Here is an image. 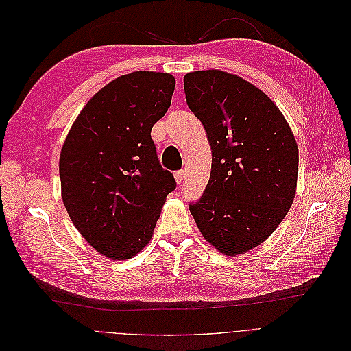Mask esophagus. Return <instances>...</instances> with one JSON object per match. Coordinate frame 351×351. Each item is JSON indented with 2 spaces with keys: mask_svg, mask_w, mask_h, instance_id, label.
I'll return each instance as SVG.
<instances>
[{
  "mask_svg": "<svg viewBox=\"0 0 351 351\" xmlns=\"http://www.w3.org/2000/svg\"><path fill=\"white\" fill-rule=\"evenodd\" d=\"M174 178H176L177 184H182L183 183V178H184V171H183V169H180V171H176L174 173Z\"/></svg>",
  "mask_w": 351,
  "mask_h": 351,
  "instance_id": "34e87169",
  "label": "esophagus"
}]
</instances>
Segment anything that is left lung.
I'll return each instance as SVG.
<instances>
[{
	"mask_svg": "<svg viewBox=\"0 0 351 351\" xmlns=\"http://www.w3.org/2000/svg\"><path fill=\"white\" fill-rule=\"evenodd\" d=\"M184 92L212 149L208 186L189 209L202 236L234 256L267 240L289 212L299 149L277 105L244 79L193 71L184 76Z\"/></svg>",
	"mask_w": 351,
	"mask_h": 351,
	"instance_id": "8db88e82",
	"label": "left lung"
}]
</instances>
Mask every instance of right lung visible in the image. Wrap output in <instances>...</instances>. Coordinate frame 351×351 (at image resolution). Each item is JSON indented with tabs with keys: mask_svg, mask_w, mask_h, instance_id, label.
Here are the masks:
<instances>
[{
	"mask_svg": "<svg viewBox=\"0 0 351 351\" xmlns=\"http://www.w3.org/2000/svg\"><path fill=\"white\" fill-rule=\"evenodd\" d=\"M174 86L168 73L117 77L84 105L62 145V202L84 240L110 259H129L149 243L177 186L151 137Z\"/></svg>",
	"mask_w": 351,
	"mask_h": 351,
	"instance_id": "add662e5",
	"label": "right lung"
}]
</instances>
